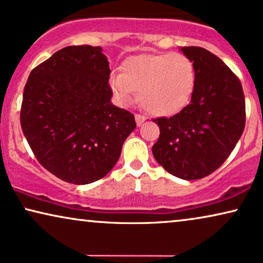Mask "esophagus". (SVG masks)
Returning a JSON list of instances; mask_svg holds the SVG:
<instances>
[{
  "label": "esophagus",
  "mask_w": 263,
  "mask_h": 263,
  "mask_svg": "<svg viewBox=\"0 0 263 263\" xmlns=\"http://www.w3.org/2000/svg\"><path fill=\"white\" fill-rule=\"evenodd\" d=\"M135 121H136V124L141 125V124L144 123V122L146 121V117H145V116H142V115L136 114V115H135Z\"/></svg>",
  "instance_id": "esophagus-1"
}]
</instances>
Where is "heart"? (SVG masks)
I'll list each match as a JSON object with an SVG mask.
<instances>
[{"label":"heart","mask_w":263,"mask_h":263,"mask_svg":"<svg viewBox=\"0 0 263 263\" xmlns=\"http://www.w3.org/2000/svg\"><path fill=\"white\" fill-rule=\"evenodd\" d=\"M110 86L119 101H130L135 90L146 111L170 116L189 104L196 86V69L181 53L140 54L125 60L123 73L112 74Z\"/></svg>","instance_id":"obj_1"}]
</instances>
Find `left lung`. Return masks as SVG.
Masks as SVG:
<instances>
[{
  "label": "left lung",
  "mask_w": 263,
  "mask_h": 263,
  "mask_svg": "<svg viewBox=\"0 0 263 263\" xmlns=\"http://www.w3.org/2000/svg\"><path fill=\"white\" fill-rule=\"evenodd\" d=\"M196 69L190 104L172 117L153 119L159 138L153 145L156 161L183 180L205 177L228 158L245 127L241 83L215 54L200 47H182Z\"/></svg>",
  "instance_id": "left-lung-1"
}]
</instances>
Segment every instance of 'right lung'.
Wrapping results in <instances>:
<instances>
[{"label":"right lung","mask_w":263,"mask_h":263,"mask_svg":"<svg viewBox=\"0 0 263 263\" xmlns=\"http://www.w3.org/2000/svg\"><path fill=\"white\" fill-rule=\"evenodd\" d=\"M110 73L101 47L88 44L58 50L30 73L20 124L40 164L63 181L102 179L136 127L134 115L112 105Z\"/></svg>","instance_id":"right-lung-1"}]
</instances>
